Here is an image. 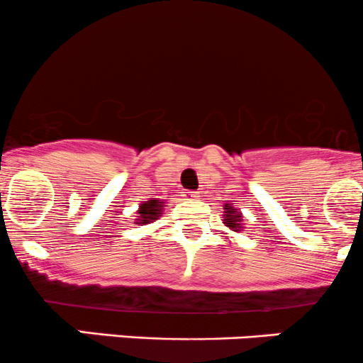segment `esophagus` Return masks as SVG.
I'll return each instance as SVG.
<instances>
[{
    "label": "esophagus",
    "mask_w": 363,
    "mask_h": 363,
    "mask_svg": "<svg viewBox=\"0 0 363 363\" xmlns=\"http://www.w3.org/2000/svg\"><path fill=\"white\" fill-rule=\"evenodd\" d=\"M183 194H185V197L190 199V201H195V199L201 197V195H199V192H190V190H189V192H183Z\"/></svg>",
    "instance_id": "esophagus-1"
}]
</instances>
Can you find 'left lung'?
I'll list each match as a JSON object with an SVG mask.
<instances>
[{
  "mask_svg": "<svg viewBox=\"0 0 363 363\" xmlns=\"http://www.w3.org/2000/svg\"><path fill=\"white\" fill-rule=\"evenodd\" d=\"M225 219H223V221H225V225L230 228L231 231H240L242 230V213H240L238 209H236V207H233L231 206V203H226L225 206Z\"/></svg>",
  "mask_w": 363,
  "mask_h": 363,
  "instance_id": "1",
  "label": "left lung"
}]
</instances>
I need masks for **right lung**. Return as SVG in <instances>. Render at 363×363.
<instances>
[{
  "mask_svg": "<svg viewBox=\"0 0 363 363\" xmlns=\"http://www.w3.org/2000/svg\"><path fill=\"white\" fill-rule=\"evenodd\" d=\"M138 214L140 216L137 218L135 225H147V223L156 221V219L162 214V203L157 201V199H152V201L140 203V207H138Z\"/></svg>",
  "mask_w": 363,
  "mask_h": 363,
  "instance_id": "obj_1",
  "label": "right lung"
}]
</instances>
